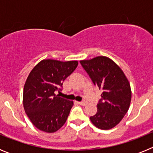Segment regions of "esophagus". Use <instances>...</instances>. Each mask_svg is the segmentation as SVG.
Returning a JSON list of instances; mask_svg holds the SVG:
<instances>
[{
	"label": "esophagus",
	"mask_w": 153,
	"mask_h": 153,
	"mask_svg": "<svg viewBox=\"0 0 153 153\" xmlns=\"http://www.w3.org/2000/svg\"><path fill=\"white\" fill-rule=\"evenodd\" d=\"M78 103L81 105V106H85L86 104V101H80V102H78Z\"/></svg>",
	"instance_id": "esophagus-1"
}]
</instances>
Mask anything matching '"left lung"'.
<instances>
[{
  "mask_svg": "<svg viewBox=\"0 0 153 153\" xmlns=\"http://www.w3.org/2000/svg\"><path fill=\"white\" fill-rule=\"evenodd\" d=\"M79 62L93 84L102 90L97 113L90 120L99 129H112L120 123L129 108L132 93L129 81L118 65L106 56Z\"/></svg>",
  "mask_w": 153,
  "mask_h": 153,
  "instance_id": "1",
  "label": "left lung"
}]
</instances>
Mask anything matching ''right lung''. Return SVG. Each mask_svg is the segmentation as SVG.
Instances as JSON below:
<instances>
[{
    "mask_svg": "<svg viewBox=\"0 0 153 153\" xmlns=\"http://www.w3.org/2000/svg\"><path fill=\"white\" fill-rule=\"evenodd\" d=\"M77 61L43 60L31 70L24 84L23 104L25 113L35 127L55 132L67 121L73 101L56 95L63 81L77 67Z\"/></svg>",
    "mask_w": 153,
    "mask_h": 153,
    "instance_id": "obj_1",
    "label": "right lung"
}]
</instances>
